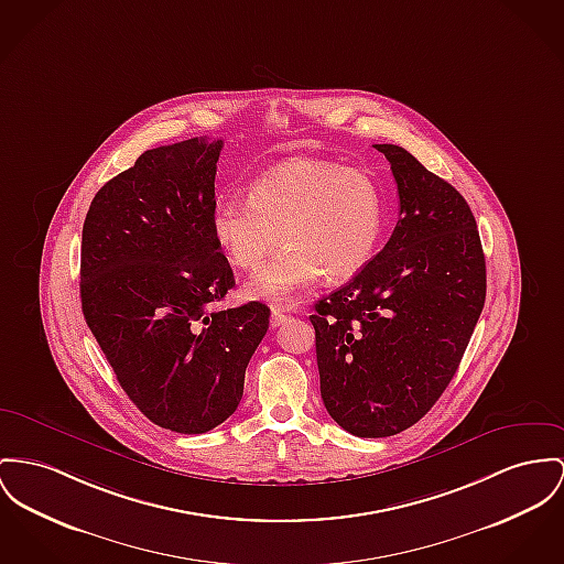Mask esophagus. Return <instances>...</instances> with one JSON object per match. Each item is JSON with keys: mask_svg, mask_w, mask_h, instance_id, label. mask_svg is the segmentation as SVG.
I'll use <instances>...</instances> for the list:
<instances>
[{"mask_svg": "<svg viewBox=\"0 0 564 564\" xmlns=\"http://www.w3.org/2000/svg\"><path fill=\"white\" fill-rule=\"evenodd\" d=\"M286 321H289V314H284L280 307H273V310H271V318H269L271 327H280V325L286 323Z\"/></svg>", "mask_w": 564, "mask_h": 564, "instance_id": "34e87169", "label": "esophagus"}]
</instances>
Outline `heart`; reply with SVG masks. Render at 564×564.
Segmentation results:
<instances>
[{"mask_svg":"<svg viewBox=\"0 0 564 564\" xmlns=\"http://www.w3.org/2000/svg\"><path fill=\"white\" fill-rule=\"evenodd\" d=\"M384 225V198L375 180L336 162L297 158L261 173L250 198L220 196L212 232L239 269L259 267L246 284L250 300L286 303L321 273L357 275L375 257Z\"/></svg>","mask_w":564,"mask_h":564,"instance_id":"b5f03b06","label":"heart"}]
</instances>
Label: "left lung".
Here are the masks:
<instances>
[{"label":"left lung","instance_id":"left-lung-1","mask_svg":"<svg viewBox=\"0 0 564 564\" xmlns=\"http://www.w3.org/2000/svg\"><path fill=\"white\" fill-rule=\"evenodd\" d=\"M400 220L348 284L314 305L321 395L346 432H404L447 389L486 303V257L464 196L398 145Z\"/></svg>","mask_w":564,"mask_h":564}]
</instances>
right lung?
Instances as JSON below:
<instances>
[{"instance_id": "add662e5", "label": "right lung", "mask_w": 564, "mask_h": 564, "mask_svg": "<svg viewBox=\"0 0 564 564\" xmlns=\"http://www.w3.org/2000/svg\"><path fill=\"white\" fill-rule=\"evenodd\" d=\"M220 151L188 139L141 153L98 189L83 225L85 323L134 406L180 434L237 411L269 329L264 303L214 307L235 286L212 232Z\"/></svg>"}]
</instances>
